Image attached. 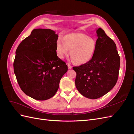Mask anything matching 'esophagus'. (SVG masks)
Masks as SVG:
<instances>
[{
  "mask_svg": "<svg viewBox=\"0 0 134 134\" xmlns=\"http://www.w3.org/2000/svg\"><path fill=\"white\" fill-rule=\"evenodd\" d=\"M68 68L69 69H71V68H72V66L70 65V64H68Z\"/></svg>",
  "mask_w": 134,
  "mask_h": 134,
  "instance_id": "esophagus-1",
  "label": "esophagus"
}]
</instances>
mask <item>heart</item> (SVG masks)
I'll use <instances>...</instances> for the list:
<instances>
[{
  "instance_id": "b5f03b06",
  "label": "heart",
  "mask_w": 134,
  "mask_h": 134,
  "mask_svg": "<svg viewBox=\"0 0 134 134\" xmlns=\"http://www.w3.org/2000/svg\"><path fill=\"white\" fill-rule=\"evenodd\" d=\"M97 43L96 40L82 33H72L59 38L56 43V51L58 57L63 59L70 50L72 62L79 65L84 64L94 55Z\"/></svg>"
}]
</instances>
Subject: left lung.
Listing matches in <instances>:
<instances>
[{
    "label": "left lung",
    "mask_w": 134,
    "mask_h": 134,
    "mask_svg": "<svg viewBox=\"0 0 134 134\" xmlns=\"http://www.w3.org/2000/svg\"><path fill=\"white\" fill-rule=\"evenodd\" d=\"M98 39L91 60L73 67L76 76L75 86L81 94L90 99L103 96L114 87L118 79L120 58L113 40L101 28L96 30Z\"/></svg>",
    "instance_id": "left-lung-1"
}]
</instances>
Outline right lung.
Listing matches in <instances>:
<instances>
[{
    "instance_id": "right-lung-1",
    "label": "right lung",
    "mask_w": 134,
    "mask_h": 134,
    "mask_svg": "<svg viewBox=\"0 0 134 134\" xmlns=\"http://www.w3.org/2000/svg\"><path fill=\"white\" fill-rule=\"evenodd\" d=\"M58 34L50 29H35L24 39L15 51L14 72L25 94L44 100L58 91L60 79L68 66L56 54Z\"/></svg>"
}]
</instances>
